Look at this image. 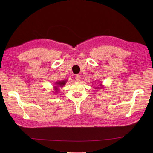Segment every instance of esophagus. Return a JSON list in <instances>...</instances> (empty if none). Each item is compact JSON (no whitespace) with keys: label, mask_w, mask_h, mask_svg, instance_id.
<instances>
[{"label":"esophagus","mask_w":153,"mask_h":153,"mask_svg":"<svg viewBox=\"0 0 153 153\" xmlns=\"http://www.w3.org/2000/svg\"><path fill=\"white\" fill-rule=\"evenodd\" d=\"M75 79H76V81H77V82H79L81 79L80 75H76V76H75Z\"/></svg>","instance_id":"esophagus-1"}]
</instances>
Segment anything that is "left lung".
Masks as SVG:
<instances>
[{
	"label": "left lung",
	"instance_id": "8db88e82",
	"mask_svg": "<svg viewBox=\"0 0 153 153\" xmlns=\"http://www.w3.org/2000/svg\"><path fill=\"white\" fill-rule=\"evenodd\" d=\"M100 85H101V84H100Z\"/></svg>",
	"mask_w": 153,
	"mask_h": 153
}]
</instances>
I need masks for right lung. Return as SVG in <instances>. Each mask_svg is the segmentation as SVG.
<instances>
[{"label": "right lung", "instance_id": "add662e5", "mask_svg": "<svg viewBox=\"0 0 153 153\" xmlns=\"http://www.w3.org/2000/svg\"><path fill=\"white\" fill-rule=\"evenodd\" d=\"M66 82H65V81H62V82H57V85H59V86H60V87H62L63 85H64L65 84H66ZM55 88L56 89H57V87H55Z\"/></svg>", "mask_w": 153, "mask_h": 153}]
</instances>
